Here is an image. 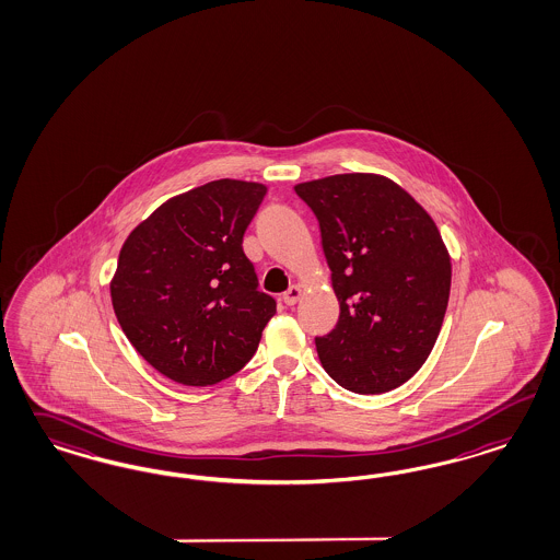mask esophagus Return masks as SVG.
Instances as JSON below:
<instances>
[{
    "label": "esophagus",
    "mask_w": 560,
    "mask_h": 560,
    "mask_svg": "<svg viewBox=\"0 0 560 560\" xmlns=\"http://www.w3.org/2000/svg\"><path fill=\"white\" fill-rule=\"evenodd\" d=\"M300 298H302V288H300V285H291L290 290L283 293V302H285L288 306L298 304V302H300Z\"/></svg>",
    "instance_id": "34e87169"
}]
</instances>
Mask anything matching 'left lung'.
Segmentation results:
<instances>
[{
    "label": "left lung",
    "instance_id": "obj_1",
    "mask_svg": "<svg viewBox=\"0 0 560 560\" xmlns=\"http://www.w3.org/2000/svg\"><path fill=\"white\" fill-rule=\"evenodd\" d=\"M318 219L335 328L316 337L332 381L360 395L407 383L443 327L451 258L432 217L383 175L339 174L295 186Z\"/></svg>",
    "mask_w": 560,
    "mask_h": 560
}]
</instances>
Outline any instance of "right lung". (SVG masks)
<instances>
[{
  "mask_svg": "<svg viewBox=\"0 0 560 560\" xmlns=\"http://www.w3.org/2000/svg\"><path fill=\"white\" fill-rule=\"evenodd\" d=\"M265 194L256 182L214 179L170 198L121 246L112 281L117 323L179 385H217L240 372L277 312L242 248Z\"/></svg>",
  "mask_w": 560,
  "mask_h": 560,
  "instance_id": "right-lung-1",
  "label": "right lung"
}]
</instances>
